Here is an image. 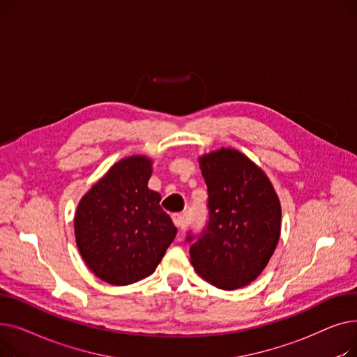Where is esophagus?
Returning <instances> with one entry per match:
<instances>
[{"mask_svg":"<svg viewBox=\"0 0 357 357\" xmlns=\"http://www.w3.org/2000/svg\"><path fill=\"white\" fill-rule=\"evenodd\" d=\"M172 220H174V224L175 226L178 227V229H185V226H186V221H185V217L182 215V214H179V213H176V214H172Z\"/></svg>","mask_w":357,"mask_h":357,"instance_id":"obj_1","label":"esophagus"}]
</instances>
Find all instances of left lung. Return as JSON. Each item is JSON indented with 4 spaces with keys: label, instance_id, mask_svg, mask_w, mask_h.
I'll return each instance as SVG.
<instances>
[{
    "label": "left lung",
    "instance_id": "1",
    "mask_svg": "<svg viewBox=\"0 0 357 357\" xmlns=\"http://www.w3.org/2000/svg\"><path fill=\"white\" fill-rule=\"evenodd\" d=\"M208 221L188 234L191 264L220 289L246 287L261 273L280 236V204L269 178L248 156L220 149L199 158Z\"/></svg>",
    "mask_w": 357,
    "mask_h": 357
}]
</instances>
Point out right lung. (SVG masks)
I'll use <instances>...</instances> for the list:
<instances>
[{
	"instance_id": "add662e5",
	"label": "right lung",
	"mask_w": 357,
	"mask_h": 357,
	"mask_svg": "<svg viewBox=\"0 0 357 357\" xmlns=\"http://www.w3.org/2000/svg\"><path fill=\"white\" fill-rule=\"evenodd\" d=\"M152 160L121 159L82 197L75 213V238L86 266L111 285H130L152 275L176 236L147 188Z\"/></svg>"
}]
</instances>
